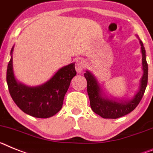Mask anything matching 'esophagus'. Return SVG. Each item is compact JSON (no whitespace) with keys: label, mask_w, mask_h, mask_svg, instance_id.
<instances>
[{"label":"esophagus","mask_w":153,"mask_h":153,"mask_svg":"<svg viewBox=\"0 0 153 153\" xmlns=\"http://www.w3.org/2000/svg\"><path fill=\"white\" fill-rule=\"evenodd\" d=\"M85 68V62H83L82 59L77 60L76 63H75V70L78 73H81L84 71Z\"/></svg>","instance_id":"esophagus-1"}]
</instances>
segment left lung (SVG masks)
<instances>
[{"instance_id": "8db88e82", "label": "left lung", "mask_w": 153, "mask_h": 153, "mask_svg": "<svg viewBox=\"0 0 153 153\" xmlns=\"http://www.w3.org/2000/svg\"><path fill=\"white\" fill-rule=\"evenodd\" d=\"M139 43L143 56V75L140 80L139 91L132 99L116 101L115 99L104 98L102 96L101 88L95 77L88 71H86L84 74L87 80V91L91 109L95 113L104 119H118L130 113L136 108L144 95L148 83V64L146 58V50L140 39Z\"/></svg>"}]
</instances>
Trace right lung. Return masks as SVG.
Returning <instances> with one entry per match:
<instances>
[{"label":"right lung","instance_id":"obj_1","mask_svg":"<svg viewBox=\"0 0 153 153\" xmlns=\"http://www.w3.org/2000/svg\"><path fill=\"white\" fill-rule=\"evenodd\" d=\"M13 50L14 47L10 51L11 57L7 69V83L15 104L25 113L35 118L47 119L58 113L62 107L71 80L76 75L75 63L62 67L45 84L29 87L14 78Z\"/></svg>","mask_w":153,"mask_h":153}]
</instances>
